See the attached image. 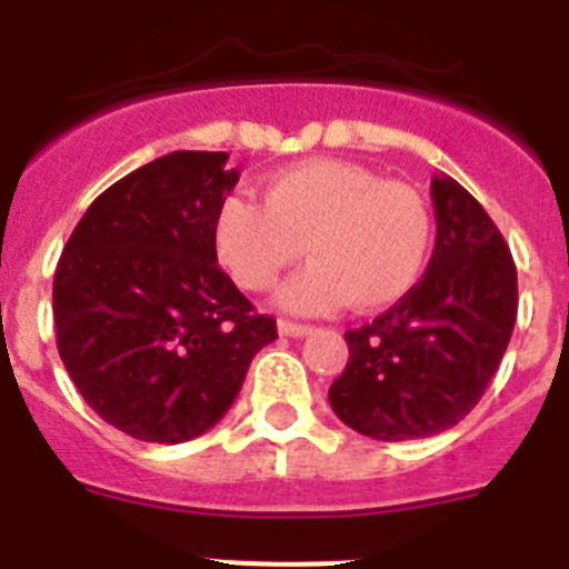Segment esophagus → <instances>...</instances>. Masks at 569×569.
I'll list each match as a JSON object with an SVG mask.
<instances>
[{
	"label": "esophagus",
	"instance_id": "34e87169",
	"mask_svg": "<svg viewBox=\"0 0 569 569\" xmlns=\"http://www.w3.org/2000/svg\"><path fill=\"white\" fill-rule=\"evenodd\" d=\"M279 333L281 336H293V339H301V336L313 333V328H310V325H299V321L279 319Z\"/></svg>",
	"mask_w": 569,
	"mask_h": 569
}]
</instances>
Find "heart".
<instances>
[{
	"label": "heart",
	"mask_w": 569,
	"mask_h": 569,
	"mask_svg": "<svg viewBox=\"0 0 569 569\" xmlns=\"http://www.w3.org/2000/svg\"><path fill=\"white\" fill-rule=\"evenodd\" d=\"M213 250L230 279L264 293L308 253L313 264L281 288L293 313H330L347 301L381 310L419 284L433 248V216L410 184L341 159H308L264 182V204L224 196L213 213Z\"/></svg>",
	"instance_id": "b5f03b06"
}]
</instances>
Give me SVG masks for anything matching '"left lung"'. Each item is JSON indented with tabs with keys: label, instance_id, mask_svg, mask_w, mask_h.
<instances>
[{
	"label": "left lung",
	"instance_id": "obj_1",
	"mask_svg": "<svg viewBox=\"0 0 569 569\" xmlns=\"http://www.w3.org/2000/svg\"><path fill=\"white\" fill-rule=\"evenodd\" d=\"M436 248L427 273L393 308L347 330L345 373L330 407L379 441L427 439L479 405L510 345L519 279L505 236L456 179L430 184Z\"/></svg>",
	"mask_w": 569,
	"mask_h": 569
}]
</instances>
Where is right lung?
Returning <instances> with one entry per match:
<instances>
[{
	"mask_svg": "<svg viewBox=\"0 0 569 569\" xmlns=\"http://www.w3.org/2000/svg\"><path fill=\"white\" fill-rule=\"evenodd\" d=\"M224 164L222 150L142 164L93 199L57 264L59 356L93 413L139 441L208 433L279 336L216 264L213 213L239 182Z\"/></svg>",
	"mask_w": 569,
	"mask_h": 569,
	"instance_id": "right-lung-1",
	"label": "right lung"
}]
</instances>
